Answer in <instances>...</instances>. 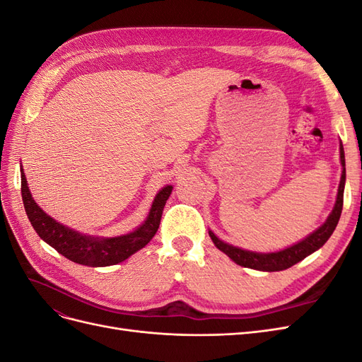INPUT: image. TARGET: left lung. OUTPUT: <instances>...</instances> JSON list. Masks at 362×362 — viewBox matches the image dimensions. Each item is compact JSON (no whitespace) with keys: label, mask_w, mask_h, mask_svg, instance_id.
<instances>
[{"label":"left lung","mask_w":362,"mask_h":362,"mask_svg":"<svg viewBox=\"0 0 362 362\" xmlns=\"http://www.w3.org/2000/svg\"><path fill=\"white\" fill-rule=\"evenodd\" d=\"M339 160H341V180H339L338 185V193H337V201L334 205V210L329 214V217L326 218V222L319 228L315 229L313 234H310L306 238H303L302 242L296 243L287 249H282L278 252H269V254H259V252H250L235 247L233 245H228L222 242L221 238L216 237L213 231H208L210 234L213 243L218 250H222L223 254H226L229 258H231L234 262H237L238 266L249 267V269H255V270H262V272H279V270H286L291 266H294L296 262L302 261L308 255H311L313 252L317 249H320L334 233V229L339 221V216H341L343 210V194H344V182H346V161H344V149L343 145L339 144Z\"/></svg>","instance_id":"1"}]
</instances>
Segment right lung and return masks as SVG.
I'll return each mask as SVG.
<instances>
[{"instance_id":"right-lung-1","label":"right lung","mask_w":362,"mask_h":362,"mask_svg":"<svg viewBox=\"0 0 362 362\" xmlns=\"http://www.w3.org/2000/svg\"><path fill=\"white\" fill-rule=\"evenodd\" d=\"M172 189V185H166L157 193L146 221L133 233L108 238L93 237L74 231V229L54 221L51 216L43 211L33 199L24 170L21 169V193H23L25 213L35 231L43 242H47L63 257L76 262V264L90 267L117 264V262H122L136 254L141 247H145L157 233L163 208L169 199Z\"/></svg>"}]
</instances>
